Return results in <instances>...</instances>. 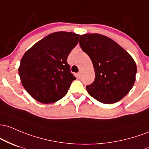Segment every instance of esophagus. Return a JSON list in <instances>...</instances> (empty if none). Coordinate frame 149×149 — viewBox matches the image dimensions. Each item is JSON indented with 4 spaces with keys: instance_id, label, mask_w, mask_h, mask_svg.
Segmentation results:
<instances>
[{
    "instance_id": "1",
    "label": "esophagus",
    "mask_w": 149,
    "mask_h": 149,
    "mask_svg": "<svg viewBox=\"0 0 149 149\" xmlns=\"http://www.w3.org/2000/svg\"><path fill=\"white\" fill-rule=\"evenodd\" d=\"M81 72H78L77 74V77L78 78H80V77H81Z\"/></svg>"
}]
</instances>
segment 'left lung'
<instances>
[{"label": "left lung", "mask_w": 149, "mask_h": 149, "mask_svg": "<svg viewBox=\"0 0 149 149\" xmlns=\"http://www.w3.org/2000/svg\"><path fill=\"white\" fill-rule=\"evenodd\" d=\"M79 45L89 56L95 80L86 86L88 94L106 104L116 103L132 89L136 65L132 57L111 38L99 34L80 35Z\"/></svg>", "instance_id": "left-lung-1"}]
</instances>
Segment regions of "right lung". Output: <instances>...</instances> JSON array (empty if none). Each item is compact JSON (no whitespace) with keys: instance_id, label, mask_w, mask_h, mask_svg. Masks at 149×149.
Masks as SVG:
<instances>
[{"instance_id":"1","label":"right lung","mask_w":149,"mask_h":149,"mask_svg":"<svg viewBox=\"0 0 149 149\" xmlns=\"http://www.w3.org/2000/svg\"><path fill=\"white\" fill-rule=\"evenodd\" d=\"M79 36L73 32H53L25 52L18 71L22 84L35 100L51 103L67 94L76 79L67 59Z\"/></svg>"}]
</instances>
